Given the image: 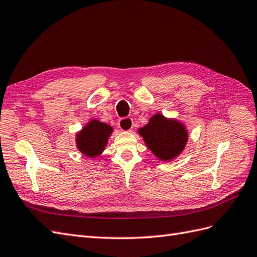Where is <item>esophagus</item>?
I'll use <instances>...</instances> for the list:
<instances>
[{
	"label": "esophagus",
	"instance_id": "esophagus-1",
	"mask_svg": "<svg viewBox=\"0 0 257 257\" xmlns=\"http://www.w3.org/2000/svg\"><path fill=\"white\" fill-rule=\"evenodd\" d=\"M133 126H134V121L130 117L121 118V119H119V121H118V127L123 131H130L133 129Z\"/></svg>",
	"mask_w": 257,
	"mask_h": 257
}]
</instances>
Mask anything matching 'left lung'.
Masks as SVG:
<instances>
[{
    "instance_id": "left-lung-1",
    "label": "left lung",
    "mask_w": 257,
    "mask_h": 257,
    "mask_svg": "<svg viewBox=\"0 0 257 257\" xmlns=\"http://www.w3.org/2000/svg\"><path fill=\"white\" fill-rule=\"evenodd\" d=\"M144 141L152 152L164 161L180 154L188 140L187 130L176 120H167L161 114L151 118L146 127L140 129Z\"/></svg>"
}]
</instances>
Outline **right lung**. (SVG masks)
<instances>
[{"mask_svg": "<svg viewBox=\"0 0 257 257\" xmlns=\"http://www.w3.org/2000/svg\"><path fill=\"white\" fill-rule=\"evenodd\" d=\"M111 127L97 120L90 121L77 136V147L87 156H97L104 150Z\"/></svg>", "mask_w": 257, "mask_h": 257, "instance_id": "obj_1", "label": "right lung"}]
</instances>
